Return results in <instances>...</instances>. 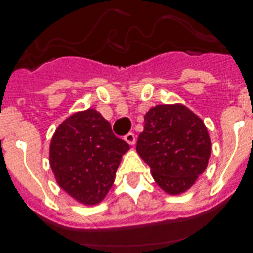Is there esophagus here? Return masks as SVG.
I'll list each match as a JSON object with an SVG mask.
<instances>
[{
  "label": "esophagus",
  "mask_w": 253,
  "mask_h": 253,
  "mask_svg": "<svg viewBox=\"0 0 253 253\" xmlns=\"http://www.w3.org/2000/svg\"><path fill=\"white\" fill-rule=\"evenodd\" d=\"M125 140H126L130 145H133V144L136 143V136H135V133L133 132H128L126 136H125Z\"/></svg>",
  "instance_id": "esophagus-1"
}]
</instances>
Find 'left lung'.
Listing matches in <instances>:
<instances>
[{
    "instance_id": "1",
    "label": "left lung",
    "mask_w": 253,
    "mask_h": 253,
    "mask_svg": "<svg viewBox=\"0 0 253 253\" xmlns=\"http://www.w3.org/2000/svg\"><path fill=\"white\" fill-rule=\"evenodd\" d=\"M136 150L153 179L169 194H181L205 172L211 140L203 121L181 104L156 105L144 116Z\"/></svg>"
}]
</instances>
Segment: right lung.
Here are the masks:
<instances>
[{
	"label": "right lung",
	"mask_w": 253,
	"mask_h": 253,
	"mask_svg": "<svg viewBox=\"0 0 253 253\" xmlns=\"http://www.w3.org/2000/svg\"><path fill=\"white\" fill-rule=\"evenodd\" d=\"M128 149L99 112L87 109L59 125L51 139L50 166L59 186L72 198L82 205H97L113 185Z\"/></svg>",
	"instance_id": "obj_1"
}]
</instances>
